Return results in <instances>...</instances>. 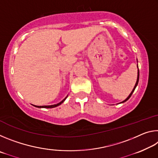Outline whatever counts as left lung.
Returning <instances> with one entry per match:
<instances>
[{"label":"left lung","mask_w":158,"mask_h":158,"mask_svg":"<svg viewBox=\"0 0 158 158\" xmlns=\"http://www.w3.org/2000/svg\"><path fill=\"white\" fill-rule=\"evenodd\" d=\"M137 63H138V60H137ZM137 68H138V72H137V81H136V84H135V86H134V89H133V90H132V92L130 93V94L129 95V96H128V97L125 99V100H123V102H120V104L121 103H123V102H126L127 100H128L130 99V98L131 97V95H132V93H133V92L135 91V89H136V87H137V85H138V83H139V68H138V64H137Z\"/></svg>","instance_id":"obj_1"}]
</instances>
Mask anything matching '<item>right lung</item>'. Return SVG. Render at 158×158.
Segmentation results:
<instances>
[{"label":"right lung","instance_id":"add662e5","mask_svg":"<svg viewBox=\"0 0 158 158\" xmlns=\"http://www.w3.org/2000/svg\"><path fill=\"white\" fill-rule=\"evenodd\" d=\"M68 95L66 96V97L65 98V99H63V100L61 101V102H60L59 103H58V104H56V105H47V106H36V105H33L34 106H35V107H37V108H47V109H49V108H53V107H56V106H59V105H60L61 104H62L64 101H65V100H66V98H68Z\"/></svg>","mask_w":158,"mask_h":158}]
</instances>
